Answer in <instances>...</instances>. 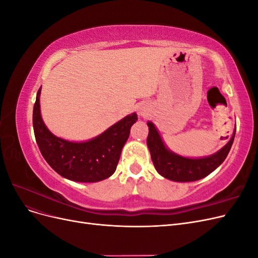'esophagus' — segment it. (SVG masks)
I'll use <instances>...</instances> for the list:
<instances>
[{
	"label": "esophagus",
	"instance_id": "1",
	"mask_svg": "<svg viewBox=\"0 0 258 258\" xmlns=\"http://www.w3.org/2000/svg\"><path fill=\"white\" fill-rule=\"evenodd\" d=\"M141 115H142V112H141Z\"/></svg>",
	"mask_w": 258,
	"mask_h": 258
}]
</instances>
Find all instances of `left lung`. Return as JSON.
Listing matches in <instances>:
<instances>
[{
	"label": "left lung",
	"instance_id": "left-lung-1",
	"mask_svg": "<svg viewBox=\"0 0 258 258\" xmlns=\"http://www.w3.org/2000/svg\"><path fill=\"white\" fill-rule=\"evenodd\" d=\"M147 146L157 172L171 181L194 182L209 175L227 157L235 139L236 130L229 142L215 154L204 158H186L169 151L162 142L154 123L148 121Z\"/></svg>",
	"mask_w": 258,
	"mask_h": 258
}]
</instances>
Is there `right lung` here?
Wrapping results in <instances>:
<instances>
[{
  "instance_id": "obj_1",
  "label": "right lung",
  "mask_w": 258,
  "mask_h": 258,
  "mask_svg": "<svg viewBox=\"0 0 258 258\" xmlns=\"http://www.w3.org/2000/svg\"><path fill=\"white\" fill-rule=\"evenodd\" d=\"M41 88L33 107V129L38 148L58 174L74 182L93 183L110 177L116 170L121 150L138 120L136 113L123 117L103 134L86 142H70L53 136L45 126L40 108Z\"/></svg>"
}]
</instances>
